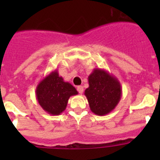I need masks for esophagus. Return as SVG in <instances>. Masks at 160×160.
<instances>
[{
  "mask_svg": "<svg viewBox=\"0 0 160 160\" xmlns=\"http://www.w3.org/2000/svg\"><path fill=\"white\" fill-rule=\"evenodd\" d=\"M77 90L80 93H83V86H78L77 87Z\"/></svg>",
  "mask_w": 160,
  "mask_h": 160,
  "instance_id": "34e87169",
  "label": "esophagus"
}]
</instances>
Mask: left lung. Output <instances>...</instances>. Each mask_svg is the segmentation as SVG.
<instances>
[{"label":"left lung","instance_id":"obj_1","mask_svg":"<svg viewBox=\"0 0 160 160\" xmlns=\"http://www.w3.org/2000/svg\"><path fill=\"white\" fill-rule=\"evenodd\" d=\"M89 88L85 90L90 111L104 116L111 112L120 101L122 89L119 80L104 69L95 68L88 77Z\"/></svg>","mask_w":160,"mask_h":160}]
</instances>
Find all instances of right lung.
Listing matches in <instances>:
<instances>
[{
  "label": "right lung",
  "instance_id": "obj_1",
  "mask_svg": "<svg viewBox=\"0 0 160 160\" xmlns=\"http://www.w3.org/2000/svg\"><path fill=\"white\" fill-rule=\"evenodd\" d=\"M78 92L69 82L64 81L57 70L52 71L36 87L35 95L38 104L48 114L59 115L66 110L69 98Z\"/></svg>",
  "mask_w": 160,
  "mask_h": 160
}]
</instances>
